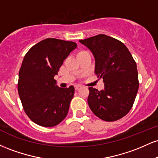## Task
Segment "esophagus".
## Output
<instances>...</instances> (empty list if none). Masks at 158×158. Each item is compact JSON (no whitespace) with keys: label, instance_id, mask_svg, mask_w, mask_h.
<instances>
[{"label":"esophagus","instance_id":"obj_1","mask_svg":"<svg viewBox=\"0 0 158 158\" xmlns=\"http://www.w3.org/2000/svg\"><path fill=\"white\" fill-rule=\"evenodd\" d=\"M81 88V85H75V89L77 90H79V89H80Z\"/></svg>","mask_w":158,"mask_h":158}]
</instances>
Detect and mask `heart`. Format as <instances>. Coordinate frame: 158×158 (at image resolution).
Here are the masks:
<instances>
[{
  "label": "heart",
  "mask_w": 158,
  "mask_h": 158,
  "mask_svg": "<svg viewBox=\"0 0 158 158\" xmlns=\"http://www.w3.org/2000/svg\"><path fill=\"white\" fill-rule=\"evenodd\" d=\"M85 52V51H80V52H79V53H78V54H79V53H81V52Z\"/></svg>",
  "instance_id": "b5f03b06"
}]
</instances>
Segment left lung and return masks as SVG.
Returning <instances> with one entry per match:
<instances>
[{"label": "left lung", "instance_id": "obj_1", "mask_svg": "<svg viewBox=\"0 0 158 158\" xmlns=\"http://www.w3.org/2000/svg\"><path fill=\"white\" fill-rule=\"evenodd\" d=\"M95 58V73L105 88L90 87L88 106L97 117L107 122L118 120L131 109L139 88L137 64L126 45L104 34L80 40Z\"/></svg>", "mask_w": 158, "mask_h": 158}]
</instances>
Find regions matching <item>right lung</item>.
Segmentation results:
<instances>
[{
    "label": "right lung",
    "mask_w": 158,
    "mask_h": 158,
    "mask_svg": "<svg viewBox=\"0 0 158 158\" xmlns=\"http://www.w3.org/2000/svg\"><path fill=\"white\" fill-rule=\"evenodd\" d=\"M77 46L73 41L46 39L32 46L23 58L18 91L25 113L39 126H55L68 113L74 87L59 88L54 77Z\"/></svg>",
    "instance_id": "right-lung-1"
}]
</instances>
